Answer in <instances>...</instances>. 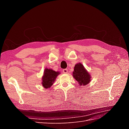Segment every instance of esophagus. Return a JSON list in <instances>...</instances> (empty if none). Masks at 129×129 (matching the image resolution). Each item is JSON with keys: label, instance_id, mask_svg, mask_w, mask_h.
<instances>
[{"label": "esophagus", "instance_id": "1", "mask_svg": "<svg viewBox=\"0 0 129 129\" xmlns=\"http://www.w3.org/2000/svg\"><path fill=\"white\" fill-rule=\"evenodd\" d=\"M62 72H63V73H64V74H67V73H68V69H64L63 70V71H62Z\"/></svg>", "mask_w": 129, "mask_h": 129}]
</instances>
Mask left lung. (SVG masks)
Returning <instances> with one entry per match:
<instances>
[{"mask_svg": "<svg viewBox=\"0 0 129 129\" xmlns=\"http://www.w3.org/2000/svg\"><path fill=\"white\" fill-rule=\"evenodd\" d=\"M74 70L73 76L77 82L79 83L80 86H85L90 82L91 76L85 69L82 64L81 63H77L74 66Z\"/></svg>", "mask_w": 129, "mask_h": 129, "instance_id": "1", "label": "left lung"}]
</instances>
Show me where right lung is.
I'll list each match as a JSON object with an SVG mask.
<instances>
[{
	"instance_id": "right-lung-1",
	"label": "right lung",
	"mask_w": 129,
	"mask_h": 129,
	"mask_svg": "<svg viewBox=\"0 0 129 129\" xmlns=\"http://www.w3.org/2000/svg\"><path fill=\"white\" fill-rule=\"evenodd\" d=\"M59 74L60 73L58 72H55L51 69L46 68L42 78V86L46 89L50 88Z\"/></svg>"
}]
</instances>
